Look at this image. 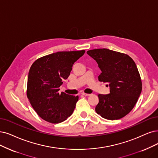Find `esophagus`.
I'll return each mask as SVG.
<instances>
[{
    "label": "esophagus",
    "mask_w": 158,
    "mask_h": 158,
    "mask_svg": "<svg viewBox=\"0 0 158 158\" xmlns=\"http://www.w3.org/2000/svg\"><path fill=\"white\" fill-rule=\"evenodd\" d=\"M81 94H82L83 96H89L90 95V94H86V93H85V92H83Z\"/></svg>",
    "instance_id": "34e87169"
}]
</instances>
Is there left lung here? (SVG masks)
<instances>
[{"instance_id":"8db88e82","label":"left lung","mask_w":158,"mask_h":158,"mask_svg":"<svg viewBox=\"0 0 158 158\" xmlns=\"http://www.w3.org/2000/svg\"><path fill=\"white\" fill-rule=\"evenodd\" d=\"M86 52L101 69L98 80L108 83L110 87L109 94H98L96 112L107 120L122 118L133 109L142 90L141 76L135 62L129 55L108 49Z\"/></svg>"}]
</instances>
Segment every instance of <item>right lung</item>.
I'll return each mask as SVG.
<instances>
[{"instance_id": "1", "label": "right lung", "mask_w": 158, "mask_h": 158, "mask_svg": "<svg viewBox=\"0 0 158 158\" xmlns=\"http://www.w3.org/2000/svg\"><path fill=\"white\" fill-rule=\"evenodd\" d=\"M85 50L60 51L41 57L29 70L27 96L40 117L52 124L60 123L72 115L79 96L59 92L73 64Z\"/></svg>"}]
</instances>
